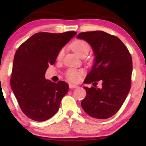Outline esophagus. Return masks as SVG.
<instances>
[{
	"mask_svg": "<svg viewBox=\"0 0 146 146\" xmlns=\"http://www.w3.org/2000/svg\"><path fill=\"white\" fill-rule=\"evenodd\" d=\"M69 87H70V88L72 89V88H78V86L76 85V84H70Z\"/></svg>",
	"mask_w": 146,
	"mask_h": 146,
	"instance_id": "obj_1",
	"label": "esophagus"
}]
</instances>
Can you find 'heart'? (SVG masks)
Wrapping results in <instances>:
<instances>
[{
	"label": "heart",
	"instance_id": "obj_1",
	"mask_svg": "<svg viewBox=\"0 0 146 146\" xmlns=\"http://www.w3.org/2000/svg\"><path fill=\"white\" fill-rule=\"evenodd\" d=\"M71 48L74 52L80 56H83L86 54H88L90 50V45L87 41L84 40L79 39L74 42L72 44ZM64 54V50L61 49L58 52L57 55V60H61L63 58ZM83 74L82 70H76L74 68H70L66 71V77L68 80L72 82H78L80 79V76Z\"/></svg>",
	"mask_w": 146,
	"mask_h": 146
}]
</instances>
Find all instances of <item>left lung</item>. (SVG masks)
I'll list each match as a JSON object with an SVG mask.
<instances>
[{
	"label": "left lung",
	"mask_w": 146,
	"mask_h": 146,
	"mask_svg": "<svg viewBox=\"0 0 146 146\" xmlns=\"http://www.w3.org/2000/svg\"><path fill=\"white\" fill-rule=\"evenodd\" d=\"M78 38L85 40L92 48L95 63L84 82H93L84 87L86 96L81 106L86 113L97 119H107L120 109L131 88L132 59L121 40L104 31L80 33ZM98 81L100 88H96Z\"/></svg>",
	"instance_id": "left-lung-1"
}]
</instances>
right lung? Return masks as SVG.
<instances>
[{
    "label": "right lung",
    "instance_id": "1",
    "mask_svg": "<svg viewBox=\"0 0 146 146\" xmlns=\"http://www.w3.org/2000/svg\"><path fill=\"white\" fill-rule=\"evenodd\" d=\"M76 35L74 31L38 33L16 52L11 86L22 111L33 120L43 121L52 117L68 91L66 82H52L44 75L49 64H54L58 52Z\"/></svg>",
    "mask_w": 146,
    "mask_h": 146
}]
</instances>
